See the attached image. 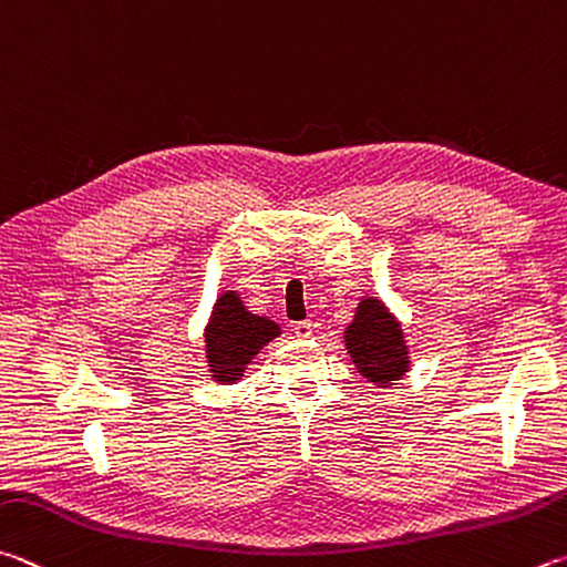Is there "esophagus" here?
Segmentation results:
<instances>
[{"label":"esophagus","instance_id":"1","mask_svg":"<svg viewBox=\"0 0 567 567\" xmlns=\"http://www.w3.org/2000/svg\"><path fill=\"white\" fill-rule=\"evenodd\" d=\"M292 329H295V334L300 337V339H310L312 332H315V324L307 322V319H305V322H297Z\"/></svg>","mask_w":567,"mask_h":567}]
</instances>
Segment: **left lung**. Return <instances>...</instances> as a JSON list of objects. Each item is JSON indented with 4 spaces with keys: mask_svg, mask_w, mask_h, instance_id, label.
Wrapping results in <instances>:
<instances>
[{
    "mask_svg": "<svg viewBox=\"0 0 567 567\" xmlns=\"http://www.w3.org/2000/svg\"><path fill=\"white\" fill-rule=\"evenodd\" d=\"M344 347L359 377L377 389L396 384L411 367L409 342L399 317L379 297L364 295L359 300L352 324L344 329Z\"/></svg>",
    "mask_w": 567,
    "mask_h": 567,
    "instance_id": "8db88e82",
    "label": "left lung"
}]
</instances>
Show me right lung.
I'll use <instances>...</instances> for the list:
<instances>
[{"instance_id":"obj_1","label":"right lung","mask_w":567,"mask_h":567,"mask_svg":"<svg viewBox=\"0 0 567 567\" xmlns=\"http://www.w3.org/2000/svg\"><path fill=\"white\" fill-rule=\"evenodd\" d=\"M280 334V324L270 317L252 315L245 307L240 292L225 290L215 300L208 324L203 329L208 377L218 384L240 382L260 349Z\"/></svg>"}]
</instances>
